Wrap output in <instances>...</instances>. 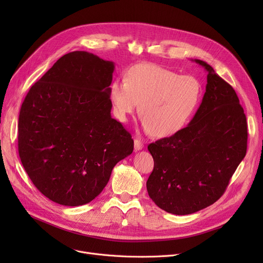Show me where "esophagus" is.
Segmentation results:
<instances>
[{
  "label": "esophagus",
  "mask_w": 263,
  "mask_h": 263,
  "mask_svg": "<svg viewBox=\"0 0 263 263\" xmlns=\"http://www.w3.org/2000/svg\"><path fill=\"white\" fill-rule=\"evenodd\" d=\"M143 147H144V145L140 140H137V139L134 140V149L135 150H142Z\"/></svg>",
  "instance_id": "34e87169"
}]
</instances>
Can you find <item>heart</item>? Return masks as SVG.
Here are the masks:
<instances>
[{
	"label": "heart",
	"mask_w": 263,
	"mask_h": 263,
	"mask_svg": "<svg viewBox=\"0 0 263 263\" xmlns=\"http://www.w3.org/2000/svg\"><path fill=\"white\" fill-rule=\"evenodd\" d=\"M202 96L199 80L154 64L129 69L124 81L110 84L109 98L116 118L127 122L140 104L143 128L159 139L180 131L191 119Z\"/></svg>",
	"instance_id": "obj_1"
}]
</instances>
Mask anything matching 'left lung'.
Returning a JSON list of instances; mask_svg holds the SVG:
<instances>
[{"label":"left lung","instance_id":"left-lung-1","mask_svg":"<svg viewBox=\"0 0 263 263\" xmlns=\"http://www.w3.org/2000/svg\"><path fill=\"white\" fill-rule=\"evenodd\" d=\"M202 101L187 126L148 146L155 167L147 180L149 197L172 214L195 213L214 203L247 149V122L234 89L205 62Z\"/></svg>","mask_w":263,"mask_h":263}]
</instances>
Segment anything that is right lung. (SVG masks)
I'll list each match as a JSON object with an SVG mask.
<instances>
[{"label": "right lung", "mask_w": 263, "mask_h": 263, "mask_svg": "<svg viewBox=\"0 0 263 263\" xmlns=\"http://www.w3.org/2000/svg\"><path fill=\"white\" fill-rule=\"evenodd\" d=\"M114 69L92 53L65 54L22 103L19 156L34 185L54 202H90L115 165L132 154L131 134L110 116Z\"/></svg>", "instance_id": "1"}]
</instances>
